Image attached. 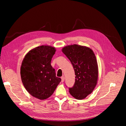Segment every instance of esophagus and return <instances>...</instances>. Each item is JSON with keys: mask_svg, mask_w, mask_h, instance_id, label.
<instances>
[{"mask_svg": "<svg viewBox=\"0 0 126 126\" xmlns=\"http://www.w3.org/2000/svg\"><path fill=\"white\" fill-rule=\"evenodd\" d=\"M61 79H62V82H64V76H63V77H62Z\"/></svg>", "mask_w": 126, "mask_h": 126, "instance_id": "obj_1", "label": "esophagus"}]
</instances>
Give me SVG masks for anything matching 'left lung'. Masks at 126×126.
<instances>
[{
  "instance_id": "left-lung-1",
  "label": "left lung",
  "mask_w": 126,
  "mask_h": 126,
  "mask_svg": "<svg viewBox=\"0 0 126 126\" xmlns=\"http://www.w3.org/2000/svg\"><path fill=\"white\" fill-rule=\"evenodd\" d=\"M62 51L69 59L75 74V82L69 93L82 100L93 93L98 79V66L96 56L90 48L78 45L64 46Z\"/></svg>"
}]
</instances>
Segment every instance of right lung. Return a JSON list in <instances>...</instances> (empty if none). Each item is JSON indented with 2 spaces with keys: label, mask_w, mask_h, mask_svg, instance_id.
I'll use <instances>...</instances> for the list:
<instances>
[{
  "label": "right lung",
  "mask_w": 126,
  "mask_h": 126,
  "mask_svg": "<svg viewBox=\"0 0 126 126\" xmlns=\"http://www.w3.org/2000/svg\"><path fill=\"white\" fill-rule=\"evenodd\" d=\"M56 51L54 47L42 45L29 51L22 62L20 76L22 83L26 90L38 99L50 97L61 81L51 65Z\"/></svg>",
  "instance_id": "1"
}]
</instances>
